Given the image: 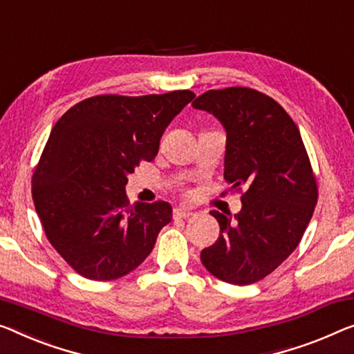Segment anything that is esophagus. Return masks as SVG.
Segmentation results:
<instances>
[{
    "label": "esophagus",
    "instance_id": "34e87169",
    "mask_svg": "<svg viewBox=\"0 0 354 354\" xmlns=\"http://www.w3.org/2000/svg\"><path fill=\"white\" fill-rule=\"evenodd\" d=\"M192 216L191 209H183V208H176L173 211V219H187Z\"/></svg>",
    "mask_w": 354,
    "mask_h": 354
}]
</instances>
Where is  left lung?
I'll list each match as a JSON object with an SVG mask.
<instances>
[{
    "label": "left lung",
    "mask_w": 354,
    "mask_h": 354,
    "mask_svg": "<svg viewBox=\"0 0 354 354\" xmlns=\"http://www.w3.org/2000/svg\"><path fill=\"white\" fill-rule=\"evenodd\" d=\"M192 106L208 111L224 125V178L230 191L241 192L235 219L211 211L221 234L200 259L225 283L261 281L297 248L318 202L302 136L281 104L250 87L208 91Z\"/></svg>",
    "instance_id": "1"
}]
</instances>
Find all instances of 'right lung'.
<instances>
[{"label":"right lung","mask_w":354,"mask_h":354,"mask_svg":"<svg viewBox=\"0 0 354 354\" xmlns=\"http://www.w3.org/2000/svg\"><path fill=\"white\" fill-rule=\"evenodd\" d=\"M195 93L97 95L57 120L31 178L42 229L79 275L125 277L171 221L167 202L130 205L129 175L159 152L163 131Z\"/></svg>","instance_id":"1"}]
</instances>
